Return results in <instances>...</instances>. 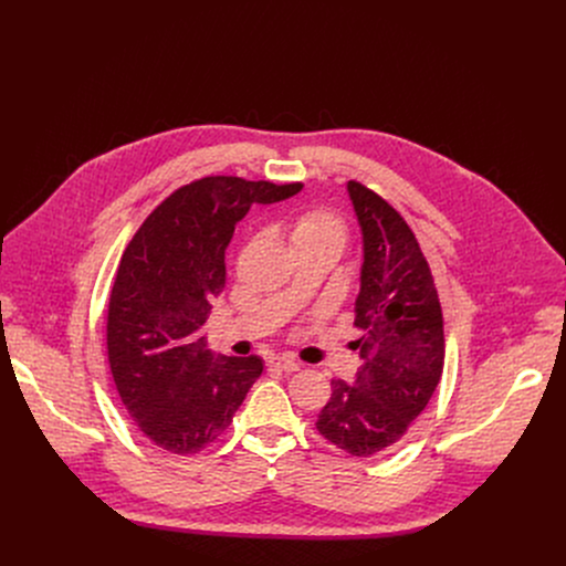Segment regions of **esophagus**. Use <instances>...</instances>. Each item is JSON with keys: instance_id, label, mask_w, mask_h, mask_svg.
Segmentation results:
<instances>
[{"instance_id": "34e87169", "label": "esophagus", "mask_w": 566, "mask_h": 566, "mask_svg": "<svg viewBox=\"0 0 566 566\" xmlns=\"http://www.w3.org/2000/svg\"><path fill=\"white\" fill-rule=\"evenodd\" d=\"M271 365L282 369V371H286V374H293V371H297L302 367L293 356H275V358H271Z\"/></svg>"}]
</instances>
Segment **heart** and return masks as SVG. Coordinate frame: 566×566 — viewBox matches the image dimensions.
Masks as SVG:
<instances>
[{
    "instance_id": "1",
    "label": "heart",
    "mask_w": 566,
    "mask_h": 566,
    "mask_svg": "<svg viewBox=\"0 0 566 566\" xmlns=\"http://www.w3.org/2000/svg\"><path fill=\"white\" fill-rule=\"evenodd\" d=\"M345 223L329 210L313 208L302 214H297L291 223V241L295 251L304 247H317V244H334L345 247Z\"/></svg>"
}]
</instances>
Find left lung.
Masks as SVG:
<instances>
[{"mask_svg": "<svg viewBox=\"0 0 566 566\" xmlns=\"http://www.w3.org/2000/svg\"><path fill=\"white\" fill-rule=\"evenodd\" d=\"M363 234L354 343L360 367L332 380L317 432L354 457L391 448L426 410L443 371V317L430 266L410 226L385 199L349 181Z\"/></svg>", "mask_w": 566, "mask_h": 566, "instance_id": "obj_1", "label": "left lung"}]
</instances>
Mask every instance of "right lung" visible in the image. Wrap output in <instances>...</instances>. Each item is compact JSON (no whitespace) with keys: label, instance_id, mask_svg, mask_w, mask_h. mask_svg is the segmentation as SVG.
<instances>
[{"label":"right lung","instance_id":"1","mask_svg":"<svg viewBox=\"0 0 566 566\" xmlns=\"http://www.w3.org/2000/svg\"><path fill=\"white\" fill-rule=\"evenodd\" d=\"M302 184L206 177L179 188L138 228L112 289L107 354L138 430L172 454H195L232 423L264 371L260 356L212 358L203 327L226 286V247L253 203Z\"/></svg>","mask_w":566,"mask_h":566}]
</instances>
